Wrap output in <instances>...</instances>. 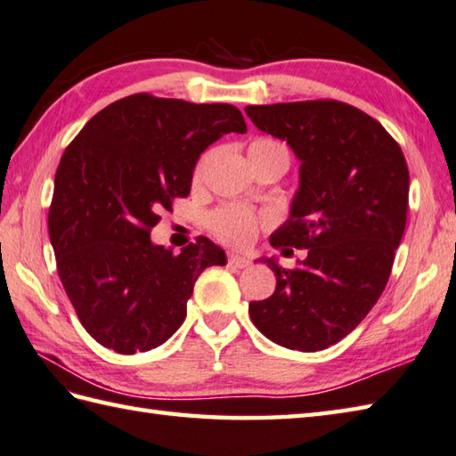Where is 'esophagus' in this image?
Masks as SVG:
<instances>
[{
	"label": "esophagus",
	"instance_id": "obj_1",
	"mask_svg": "<svg viewBox=\"0 0 456 456\" xmlns=\"http://www.w3.org/2000/svg\"><path fill=\"white\" fill-rule=\"evenodd\" d=\"M228 264L232 265V267H236V269H246V267H249V259L248 257H244V256H238V254H230L228 256Z\"/></svg>",
	"mask_w": 456,
	"mask_h": 456
}]
</instances>
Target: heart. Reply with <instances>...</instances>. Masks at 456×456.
Here are the masks:
<instances>
[{
    "instance_id": "b5f03b06",
    "label": "heart",
    "mask_w": 456,
    "mask_h": 456,
    "mask_svg": "<svg viewBox=\"0 0 456 456\" xmlns=\"http://www.w3.org/2000/svg\"><path fill=\"white\" fill-rule=\"evenodd\" d=\"M267 151H285L281 143L273 142L267 137H257L248 147V155L267 153ZM267 224L265 216L256 215L254 210L236 207V204H226L215 210L208 218V228L218 240L226 241L230 246H248L262 226Z\"/></svg>"
}]
</instances>
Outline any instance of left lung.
Wrapping results in <instances>:
<instances>
[{
    "instance_id": "1",
    "label": "left lung",
    "mask_w": 456,
    "mask_h": 456,
    "mask_svg": "<svg viewBox=\"0 0 456 456\" xmlns=\"http://www.w3.org/2000/svg\"><path fill=\"white\" fill-rule=\"evenodd\" d=\"M262 132L285 139L301 161L291 215L269 244L306 257L275 272L272 297L249 303L275 345L317 352L354 330L384 293L402 241L410 171L402 147L364 111L337 100L246 106Z\"/></svg>"
}]
</instances>
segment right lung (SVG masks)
I'll use <instances>...</instances> for the list:
<instances>
[{
  "instance_id": "add662e5",
  "label": "right lung",
  "mask_w": 456,
  "mask_h": 456,
  "mask_svg": "<svg viewBox=\"0 0 456 456\" xmlns=\"http://www.w3.org/2000/svg\"><path fill=\"white\" fill-rule=\"evenodd\" d=\"M246 134L232 104L132 94L100 110L64 150L54 175L49 236L82 327L118 354L157 348L187 317L194 281L226 254L199 238L181 254L151 228L191 192L200 153Z\"/></svg>"
}]
</instances>
